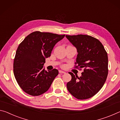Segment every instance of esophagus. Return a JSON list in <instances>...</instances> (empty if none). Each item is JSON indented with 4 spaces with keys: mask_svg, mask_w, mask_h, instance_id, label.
Segmentation results:
<instances>
[{
    "mask_svg": "<svg viewBox=\"0 0 120 120\" xmlns=\"http://www.w3.org/2000/svg\"><path fill=\"white\" fill-rule=\"evenodd\" d=\"M59 73H60V74H65V72L63 71H61V70H60L59 71Z\"/></svg>",
    "mask_w": 120,
    "mask_h": 120,
    "instance_id": "esophagus-1",
    "label": "esophagus"
}]
</instances>
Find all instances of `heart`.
Returning a JSON list of instances; mask_svg holds the SVG:
<instances>
[{"mask_svg": "<svg viewBox=\"0 0 120 120\" xmlns=\"http://www.w3.org/2000/svg\"><path fill=\"white\" fill-rule=\"evenodd\" d=\"M64 66V65H63V66Z\"/></svg>", "mask_w": 120, "mask_h": 120, "instance_id": "1", "label": "heart"}]
</instances>
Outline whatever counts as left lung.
I'll use <instances>...</instances> for the list:
<instances>
[{"mask_svg":"<svg viewBox=\"0 0 120 120\" xmlns=\"http://www.w3.org/2000/svg\"><path fill=\"white\" fill-rule=\"evenodd\" d=\"M77 49L78 54L74 68H83L79 78L68 72L72 79L68 82V91L78 99H86L95 95L104 84L108 75V56L100 41L88 35H66Z\"/></svg>","mask_w":120,"mask_h":120,"instance_id":"1","label":"left lung"}]
</instances>
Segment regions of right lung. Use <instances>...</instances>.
Returning <instances> with one entry per match:
<instances>
[{
  "label": "right lung",
  "mask_w": 120,
  "mask_h": 120,
  "mask_svg": "<svg viewBox=\"0 0 120 120\" xmlns=\"http://www.w3.org/2000/svg\"><path fill=\"white\" fill-rule=\"evenodd\" d=\"M65 37L49 32L35 31L19 45L14 60L16 80L25 93L33 96L45 93L50 88L58 71L42 69L46 58L50 57L56 43Z\"/></svg>",
  "instance_id": "right-lung-1"
}]
</instances>
